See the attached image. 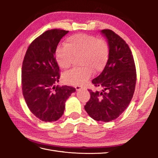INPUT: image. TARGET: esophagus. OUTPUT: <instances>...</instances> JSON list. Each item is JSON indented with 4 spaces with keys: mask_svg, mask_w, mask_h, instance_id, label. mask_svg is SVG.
Wrapping results in <instances>:
<instances>
[{
    "mask_svg": "<svg viewBox=\"0 0 158 158\" xmlns=\"http://www.w3.org/2000/svg\"><path fill=\"white\" fill-rule=\"evenodd\" d=\"M76 89L77 91H80L82 89H86V88L85 86H82V85H76Z\"/></svg>",
    "mask_w": 158,
    "mask_h": 158,
    "instance_id": "esophagus-1",
    "label": "esophagus"
}]
</instances>
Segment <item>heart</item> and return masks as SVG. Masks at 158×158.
<instances>
[{"mask_svg":"<svg viewBox=\"0 0 158 158\" xmlns=\"http://www.w3.org/2000/svg\"><path fill=\"white\" fill-rule=\"evenodd\" d=\"M64 47H59L56 59L59 65L64 70L73 65L75 58L80 56L78 64L82 66L73 69L63 76L66 84L83 85L90 78L93 70L102 71L109 58V47L107 42L102 39L85 33H78L69 36Z\"/></svg>","mask_w":158,"mask_h":158,"instance_id":"heart-1","label":"heart"}]
</instances>
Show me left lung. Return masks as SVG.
Instances as JSON below:
<instances>
[{
	"label": "left lung",
	"mask_w": 158,
	"mask_h": 158,
	"mask_svg": "<svg viewBox=\"0 0 158 158\" xmlns=\"http://www.w3.org/2000/svg\"><path fill=\"white\" fill-rule=\"evenodd\" d=\"M109 45V59L102 73L92 80L90 98L84 109L97 121L116 119L128 106L135 90L136 72L131 49L125 41L111 30L101 31Z\"/></svg>",
	"instance_id": "left-lung-1"
}]
</instances>
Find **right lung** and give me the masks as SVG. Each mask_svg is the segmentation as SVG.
Listing matches in <instances>:
<instances>
[{
	"instance_id": "obj_1",
	"label": "right lung",
	"mask_w": 158,
	"mask_h": 158,
	"mask_svg": "<svg viewBox=\"0 0 158 158\" xmlns=\"http://www.w3.org/2000/svg\"><path fill=\"white\" fill-rule=\"evenodd\" d=\"M69 31L49 30L28 47L22 68V94L30 111L42 121H57L65 102L76 88L55 85L60 78L55 52L61 38Z\"/></svg>"
}]
</instances>
